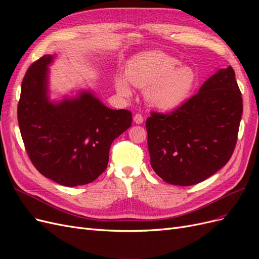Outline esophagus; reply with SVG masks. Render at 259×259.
Returning <instances> with one entry per match:
<instances>
[{"label": "esophagus", "instance_id": "34e87169", "mask_svg": "<svg viewBox=\"0 0 259 259\" xmlns=\"http://www.w3.org/2000/svg\"><path fill=\"white\" fill-rule=\"evenodd\" d=\"M134 122L136 123V124H142L143 122H144V116L140 114V113H136L135 115H134Z\"/></svg>", "mask_w": 259, "mask_h": 259}]
</instances>
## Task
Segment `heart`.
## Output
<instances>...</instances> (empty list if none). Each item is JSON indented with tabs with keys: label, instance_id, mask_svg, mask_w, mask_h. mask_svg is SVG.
Returning a JSON list of instances; mask_svg holds the SVG:
<instances>
[{
	"label": "heart",
	"instance_id": "heart-1",
	"mask_svg": "<svg viewBox=\"0 0 259 259\" xmlns=\"http://www.w3.org/2000/svg\"><path fill=\"white\" fill-rule=\"evenodd\" d=\"M178 64L177 58L163 52L144 53L128 62L126 79L137 88H146L145 98L149 105L160 110H171L189 97L197 80L191 67ZM116 89L122 95H131L124 77L116 80Z\"/></svg>",
	"mask_w": 259,
	"mask_h": 259
}]
</instances>
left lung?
Wrapping results in <instances>:
<instances>
[{
	"label": "left lung",
	"mask_w": 259,
	"mask_h": 259,
	"mask_svg": "<svg viewBox=\"0 0 259 259\" xmlns=\"http://www.w3.org/2000/svg\"><path fill=\"white\" fill-rule=\"evenodd\" d=\"M243 103L236 73L221 69L169 113L146 121L153 170L176 186L199 184L225 166L236 148Z\"/></svg>",
	"instance_id": "8db88e82"
}]
</instances>
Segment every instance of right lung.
Here are the masks:
<instances>
[{"mask_svg": "<svg viewBox=\"0 0 259 259\" xmlns=\"http://www.w3.org/2000/svg\"><path fill=\"white\" fill-rule=\"evenodd\" d=\"M52 60V55H44L23 76L17 108L20 134L43 176L67 187L90 184L107 168L111 144L132 125V112L109 109L90 92L51 103Z\"/></svg>", "mask_w": 259, "mask_h": 259, "instance_id": "1", "label": "right lung"}]
</instances>
